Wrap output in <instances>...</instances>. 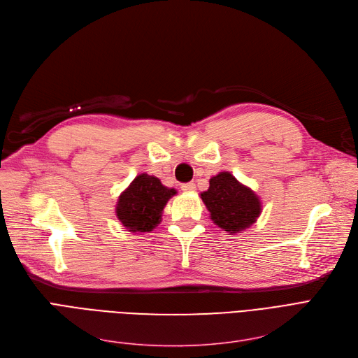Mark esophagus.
Wrapping results in <instances>:
<instances>
[{
	"instance_id": "34e87169",
	"label": "esophagus",
	"mask_w": 358,
	"mask_h": 358,
	"mask_svg": "<svg viewBox=\"0 0 358 358\" xmlns=\"http://www.w3.org/2000/svg\"><path fill=\"white\" fill-rule=\"evenodd\" d=\"M180 188H182V191H185V192H194V191L196 189V186H195L194 182H188V183H182Z\"/></svg>"
}]
</instances>
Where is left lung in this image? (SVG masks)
<instances>
[{
    "label": "left lung",
    "instance_id": "obj_1",
    "mask_svg": "<svg viewBox=\"0 0 358 358\" xmlns=\"http://www.w3.org/2000/svg\"><path fill=\"white\" fill-rule=\"evenodd\" d=\"M201 199L210 211L213 223L234 234L250 227L261 214V199L230 172H220L210 179L208 191Z\"/></svg>",
    "mask_w": 358,
    "mask_h": 358
}]
</instances>
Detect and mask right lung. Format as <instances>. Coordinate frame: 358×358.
<instances>
[{
    "label": "right lung",
    "instance_id": "1",
    "mask_svg": "<svg viewBox=\"0 0 358 358\" xmlns=\"http://www.w3.org/2000/svg\"><path fill=\"white\" fill-rule=\"evenodd\" d=\"M176 194V189L162 185L159 178L141 173L119 195L116 217L128 231L148 233L160 224L163 208Z\"/></svg>",
    "mask_w": 358,
    "mask_h": 358
}]
</instances>
